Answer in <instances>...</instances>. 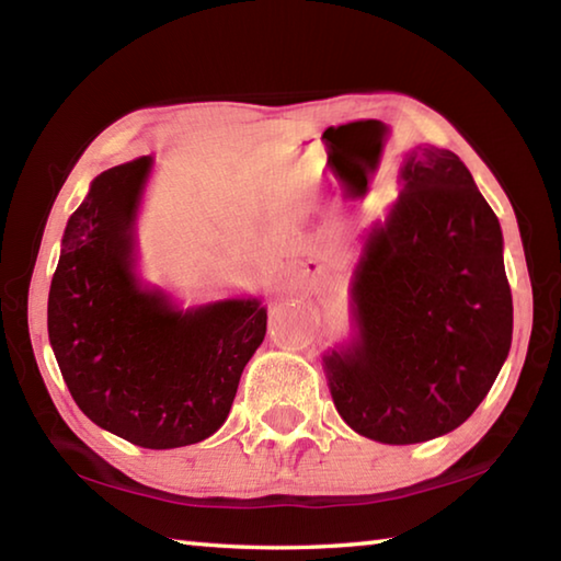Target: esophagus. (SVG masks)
Here are the masks:
<instances>
[{"label": "esophagus", "instance_id": "34e87169", "mask_svg": "<svg viewBox=\"0 0 561 561\" xmlns=\"http://www.w3.org/2000/svg\"><path fill=\"white\" fill-rule=\"evenodd\" d=\"M299 270L307 272V274H317L319 272V264L314 260H307V262H299Z\"/></svg>", "mask_w": 561, "mask_h": 561}]
</instances>
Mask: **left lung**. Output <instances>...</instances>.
Wrapping results in <instances>:
<instances>
[{
	"instance_id": "left-lung-1",
	"label": "left lung",
	"mask_w": 561,
	"mask_h": 561,
	"mask_svg": "<svg viewBox=\"0 0 561 561\" xmlns=\"http://www.w3.org/2000/svg\"><path fill=\"white\" fill-rule=\"evenodd\" d=\"M356 336L324 354L339 415L388 445L462 425L512 344L502 230L453 150L417 146L401 195L374 225L351 284Z\"/></svg>"
}]
</instances>
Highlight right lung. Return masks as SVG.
<instances>
[{"label": "right lung", "mask_w": 561, "mask_h": 561, "mask_svg": "<svg viewBox=\"0 0 561 561\" xmlns=\"http://www.w3.org/2000/svg\"><path fill=\"white\" fill-rule=\"evenodd\" d=\"M153 158L103 170L66 222L49 341L76 405L150 450L201 443L230 413L267 334L260 299L178 309L136 277V217Z\"/></svg>", "instance_id": "right-lung-1"}]
</instances>
